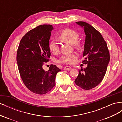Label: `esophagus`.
Returning <instances> with one entry per match:
<instances>
[{
    "label": "esophagus",
    "mask_w": 122,
    "mask_h": 122,
    "mask_svg": "<svg viewBox=\"0 0 122 122\" xmlns=\"http://www.w3.org/2000/svg\"><path fill=\"white\" fill-rule=\"evenodd\" d=\"M64 70H70L71 69V68L69 67V66H66V67H65L64 68Z\"/></svg>",
    "instance_id": "esophagus-1"
}]
</instances>
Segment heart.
Returning <instances> with one entry per match:
<instances>
[{
  "instance_id": "b5f03b06",
  "label": "heart",
  "mask_w": 122,
  "mask_h": 122,
  "mask_svg": "<svg viewBox=\"0 0 122 122\" xmlns=\"http://www.w3.org/2000/svg\"><path fill=\"white\" fill-rule=\"evenodd\" d=\"M60 39L64 42L70 44H75V45L78 47L79 45V42H77L79 34L78 33L72 30L71 29H65L59 35ZM49 49L53 54H56L59 52V44L55 40H52L49 42L48 45ZM77 55L75 53L68 54L64 55L58 61L59 62L62 64L71 65L74 63Z\"/></svg>"
}]
</instances>
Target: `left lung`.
Instances as JSON below:
<instances>
[{
	"instance_id": "obj_1",
	"label": "left lung",
	"mask_w": 122,
	"mask_h": 122,
	"mask_svg": "<svg viewBox=\"0 0 122 122\" xmlns=\"http://www.w3.org/2000/svg\"><path fill=\"white\" fill-rule=\"evenodd\" d=\"M76 23L84 28L86 34L82 63L87 67L81 72L79 70L74 82L82 89L88 90L97 86L104 78L110 60L109 52L104 38L94 27L82 21Z\"/></svg>"
}]
</instances>
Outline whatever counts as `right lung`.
I'll list each match as a JSON object with an SVG mask.
<instances>
[{
    "label": "right lung",
    "mask_w": 122,
    "mask_h": 122,
    "mask_svg": "<svg viewBox=\"0 0 122 122\" xmlns=\"http://www.w3.org/2000/svg\"><path fill=\"white\" fill-rule=\"evenodd\" d=\"M53 29L51 25L43 24L31 29L23 36L18 48L17 61L21 79L36 94H45L52 90L56 74L61 71L54 65L47 71L42 67L50 56L48 45Z\"/></svg>",
    "instance_id": "right-lung-1"
}]
</instances>
